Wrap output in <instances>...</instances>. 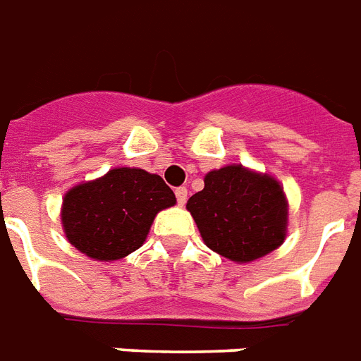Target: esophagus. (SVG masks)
I'll use <instances>...</instances> for the list:
<instances>
[{
    "label": "esophagus",
    "instance_id": "1",
    "mask_svg": "<svg viewBox=\"0 0 361 361\" xmlns=\"http://www.w3.org/2000/svg\"><path fill=\"white\" fill-rule=\"evenodd\" d=\"M176 198H178V204H180V206H183V204H185V202H187V189H185V187H178V189H176Z\"/></svg>",
    "mask_w": 361,
    "mask_h": 361
}]
</instances>
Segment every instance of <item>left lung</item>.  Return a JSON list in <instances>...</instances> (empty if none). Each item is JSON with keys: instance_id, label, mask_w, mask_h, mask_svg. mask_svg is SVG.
I'll return each mask as SVG.
<instances>
[{"instance_id": "1", "label": "left lung", "mask_w": 361, "mask_h": 361, "mask_svg": "<svg viewBox=\"0 0 361 361\" xmlns=\"http://www.w3.org/2000/svg\"><path fill=\"white\" fill-rule=\"evenodd\" d=\"M202 239L235 263L271 254L287 237L289 204L282 183L243 165L207 172L204 189L187 202Z\"/></svg>"}]
</instances>
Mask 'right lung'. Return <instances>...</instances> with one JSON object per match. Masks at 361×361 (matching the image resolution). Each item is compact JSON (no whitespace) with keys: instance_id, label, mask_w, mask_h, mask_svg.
Returning <instances> with one entry per match:
<instances>
[{"instance_id":"obj_1","label":"right lung","mask_w":361,"mask_h":361,"mask_svg":"<svg viewBox=\"0 0 361 361\" xmlns=\"http://www.w3.org/2000/svg\"><path fill=\"white\" fill-rule=\"evenodd\" d=\"M176 204L157 174L116 166L66 190L61 206L64 235L96 262H116L142 247L157 213Z\"/></svg>"}]
</instances>
